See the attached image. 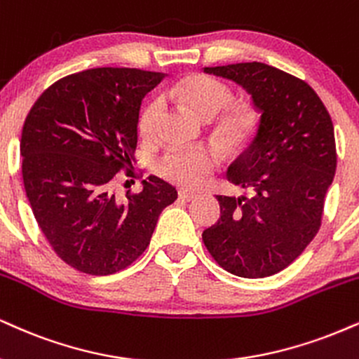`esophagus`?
Here are the masks:
<instances>
[{
    "mask_svg": "<svg viewBox=\"0 0 359 359\" xmlns=\"http://www.w3.org/2000/svg\"><path fill=\"white\" fill-rule=\"evenodd\" d=\"M197 197H198L197 194H194L191 191H184V189H182V191H179V198H180V201H184V202H194Z\"/></svg>",
    "mask_w": 359,
    "mask_h": 359,
    "instance_id": "obj_1",
    "label": "esophagus"
}]
</instances>
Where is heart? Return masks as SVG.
Instances as JSON below:
<instances>
[{"label":"heart","instance_id":"1","mask_svg":"<svg viewBox=\"0 0 359 359\" xmlns=\"http://www.w3.org/2000/svg\"><path fill=\"white\" fill-rule=\"evenodd\" d=\"M174 95L187 105L197 118L210 122L229 107L232 100L231 90L221 81L209 76H189L174 86ZM162 110V102L152 98L144 107L138 120V128L144 137L154 133L155 122ZM249 127V116L244 111H231L221 122V133L227 140H239ZM217 167V157L207 149H174L158 162L157 170L170 182L184 187L198 185Z\"/></svg>","mask_w":359,"mask_h":359}]
</instances>
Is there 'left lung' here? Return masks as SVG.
<instances>
[{
	"label": "left lung",
	"mask_w": 359,
	"mask_h": 359,
	"mask_svg": "<svg viewBox=\"0 0 359 359\" xmlns=\"http://www.w3.org/2000/svg\"><path fill=\"white\" fill-rule=\"evenodd\" d=\"M243 86L259 111L257 128L226 179L250 197L217 196L221 219L202 239L239 278H267L287 267L321 226L336 172L331 116L306 81L266 63L205 67Z\"/></svg>",
	"instance_id": "obj_1"
}]
</instances>
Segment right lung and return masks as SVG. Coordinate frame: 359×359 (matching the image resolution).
Wrapping results in <instances>:
<instances>
[{
	"label": "right lung",
	"instance_id": "1",
	"mask_svg": "<svg viewBox=\"0 0 359 359\" xmlns=\"http://www.w3.org/2000/svg\"><path fill=\"white\" fill-rule=\"evenodd\" d=\"M163 73L92 68L55 81L25 120L23 184L38 226L62 261L109 276L130 266L150 243L175 187L150 175L120 202L114 179L132 167L142 100Z\"/></svg>",
	"mask_w": 359,
	"mask_h": 359
}]
</instances>
